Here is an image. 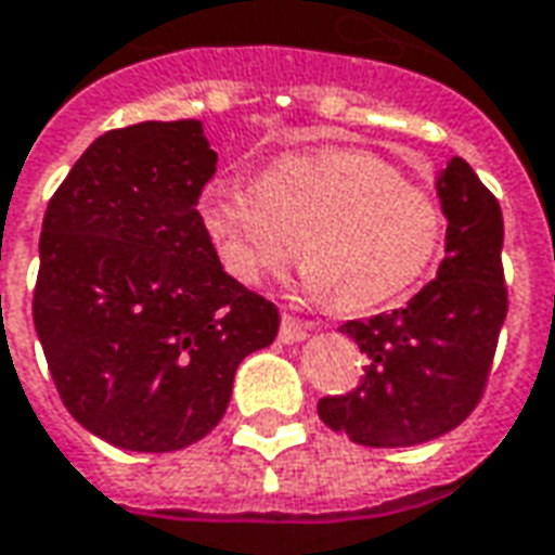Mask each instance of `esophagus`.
<instances>
[{"mask_svg": "<svg viewBox=\"0 0 555 555\" xmlns=\"http://www.w3.org/2000/svg\"><path fill=\"white\" fill-rule=\"evenodd\" d=\"M314 321H300V318H291V314H282V326H279V338L282 341H300V338H306V333L309 330H314Z\"/></svg>", "mask_w": 555, "mask_h": 555, "instance_id": "esophagus-1", "label": "esophagus"}]
</instances>
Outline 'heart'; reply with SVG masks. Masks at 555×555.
Returning <instances> with one entry per match:
<instances>
[{"label": "heart", "mask_w": 555, "mask_h": 555, "mask_svg": "<svg viewBox=\"0 0 555 555\" xmlns=\"http://www.w3.org/2000/svg\"><path fill=\"white\" fill-rule=\"evenodd\" d=\"M198 217L219 261L261 285L306 255V288L345 312H365L425 276L446 241V207L428 186L372 151L282 154L261 178L219 171L198 193Z\"/></svg>", "instance_id": "b5f03b06"}]
</instances>
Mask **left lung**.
Returning a JSON list of instances; mask_svg holds the SVG:
<instances>
[{
    "mask_svg": "<svg viewBox=\"0 0 555 555\" xmlns=\"http://www.w3.org/2000/svg\"><path fill=\"white\" fill-rule=\"evenodd\" d=\"M446 258L408 309L348 321L365 353L357 389L318 401L326 428L357 446L401 449L457 428L485 396L508 314L502 210L469 163L452 157L437 181Z\"/></svg>",
    "mask_w": 555,
    "mask_h": 555,
    "instance_id": "left-lung-1",
    "label": "left lung"
}]
</instances>
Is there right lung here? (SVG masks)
I'll return each instance as SVG.
<instances>
[{"label":"right lung","mask_w":555,"mask_h":555,"mask_svg":"<svg viewBox=\"0 0 555 555\" xmlns=\"http://www.w3.org/2000/svg\"><path fill=\"white\" fill-rule=\"evenodd\" d=\"M217 171L198 121L94 139L47 205L31 318L82 428L130 452H178L217 428L234 372L279 309L219 264L198 217Z\"/></svg>","instance_id":"add662e5"}]
</instances>
